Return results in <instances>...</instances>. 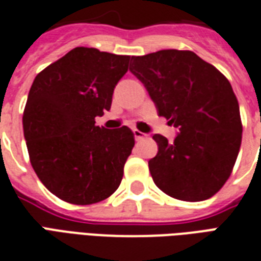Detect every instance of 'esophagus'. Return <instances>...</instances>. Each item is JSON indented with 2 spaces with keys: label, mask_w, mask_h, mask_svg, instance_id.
I'll list each match as a JSON object with an SVG mask.
<instances>
[{
  "label": "esophagus",
  "mask_w": 261,
  "mask_h": 261,
  "mask_svg": "<svg viewBox=\"0 0 261 261\" xmlns=\"http://www.w3.org/2000/svg\"><path fill=\"white\" fill-rule=\"evenodd\" d=\"M133 135H135V139H136V140H141V139H144V137L147 136L145 133L140 132L139 129H133Z\"/></svg>",
  "instance_id": "obj_1"
}]
</instances>
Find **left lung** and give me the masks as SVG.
<instances>
[{
  "mask_svg": "<svg viewBox=\"0 0 261 261\" xmlns=\"http://www.w3.org/2000/svg\"><path fill=\"white\" fill-rule=\"evenodd\" d=\"M130 62L158 114L179 130L174 143L153 136L159 151L148 167L155 185L180 201L213 197L230 176L243 136L229 81L193 51L162 49Z\"/></svg>",
  "mask_w": 261,
  "mask_h": 261,
  "instance_id": "8db88e82",
  "label": "left lung"
}]
</instances>
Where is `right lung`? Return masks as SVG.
<instances>
[{
  "mask_svg": "<svg viewBox=\"0 0 261 261\" xmlns=\"http://www.w3.org/2000/svg\"><path fill=\"white\" fill-rule=\"evenodd\" d=\"M130 56L76 47L36 75L22 116L33 170L56 197L97 203L118 189L135 145L128 126L99 128Z\"/></svg>",
  "mask_w": 261,
  "mask_h": 261,
  "instance_id": "add662e5",
  "label": "right lung"
}]
</instances>
